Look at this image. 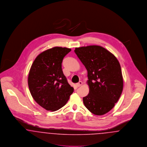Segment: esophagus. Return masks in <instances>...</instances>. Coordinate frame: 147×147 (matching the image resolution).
I'll return each instance as SVG.
<instances>
[{
    "label": "esophagus",
    "mask_w": 147,
    "mask_h": 147,
    "mask_svg": "<svg viewBox=\"0 0 147 147\" xmlns=\"http://www.w3.org/2000/svg\"><path fill=\"white\" fill-rule=\"evenodd\" d=\"M82 85V82H81V81H80L79 83H78L76 84V85L77 87H79V86H80Z\"/></svg>",
    "instance_id": "1"
}]
</instances>
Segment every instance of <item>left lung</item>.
<instances>
[{"label": "left lung", "instance_id": "obj_1", "mask_svg": "<svg viewBox=\"0 0 147 147\" xmlns=\"http://www.w3.org/2000/svg\"><path fill=\"white\" fill-rule=\"evenodd\" d=\"M74 52L88 71L89 93L83 98L84 105L93 114L103 115L114 107L123 90L119 61L99 46L76 48Z\"/></svg>", "mask_w": 147, "mask_h": 147}]
</instances>
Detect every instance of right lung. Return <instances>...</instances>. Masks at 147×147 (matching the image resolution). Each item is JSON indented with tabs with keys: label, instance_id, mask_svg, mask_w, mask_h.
<instances>
[{
	"label": "right lung",
	"instance_id": "add662e5",
	"mask_svg": "<svg viewBox=\"0 0 147 147\" xmlns=\"http://www.w3.org/2000/svg\"><path fill=\"white\" fill-rule=\"evenodd\" d=\"M71 49L55 47L36 58L29 71L28 85L35 101L47 111L62 108L74 91L63 74V58Z\"/></svg>",
	"mask_w": 147,
	"mask_h": 147
}]
</instances>
